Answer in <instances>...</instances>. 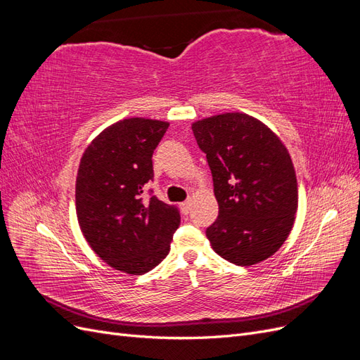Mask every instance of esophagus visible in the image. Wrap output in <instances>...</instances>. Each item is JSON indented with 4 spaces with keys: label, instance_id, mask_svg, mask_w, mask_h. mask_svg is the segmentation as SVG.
I'll use <instances>...</instances> for the list:
<instances>
[{
    "label": "esophagus",
    "instance_id": "obj_1",
    "mask_svg": "<svg viewBox=\"0 0 360 360\" xmlns=\"http://www.w3.org/2000/svg\"><path fill=\"white\" fill-rule=\"evenodd\" d=\"M180 210H181V213H183V214H188V213H189V210H191V201L188 200V201H183V202H180Z\"/></svg>",
    "mask_w": 360,
    "mask_h": 360
}]
</instances>
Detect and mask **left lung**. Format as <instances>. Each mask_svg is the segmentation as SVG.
Wrapping results in <instances>:
<instances>
[{
  "mask_svg": "<svg viewBox=\"0 0 360 360\" xmlns=\"http://www.w3.org/2000/svg\"><path fill=\"white\" fill-rule=\"evenodd\" d=\"M192 130L219 204V216L205 230L213 250L237 266L267 259L287 240L297 212V179L287 147L243 112L198 120Z\"/></svg>",
  "mask_w": 360,
  "mask_h": 360,
  "instance_id": "8db88e82",
  "label": "left lung"
}]
</instances>
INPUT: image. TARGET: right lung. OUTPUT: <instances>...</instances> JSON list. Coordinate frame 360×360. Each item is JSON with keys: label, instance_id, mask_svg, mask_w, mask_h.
Segmentation results:
<instances>
[{"label": "right lung", "instance_id": "obj_1", "mask_svg": "<svg viewBox=\"0 0 360 360\" xmlns=\"http://www.w3.org/2000/svg\"><path fill=\"white\" fill-rule=\"evenodd\" d=\"M169 123L143 117L108 126L85 148L76 176V216L81 231L101 259L129 275L155 269L169 252L180 225L174 205L151 197L153 151Z\"/></svg>", "mask_w": 360, "mask_h": 360}]
</instances>
